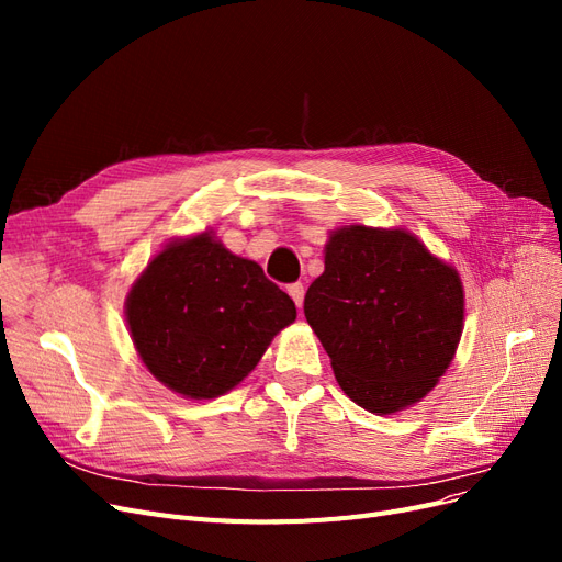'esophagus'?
Listing matches in <instances>:
<instances>
[{
	"instance_id": "1",
	"label": "esophagus",
	"mask_w": 562,
	"mask_h": 562,
	"mask_svg": "<svg viewBox=\"0 0 562 562\" xmlns=\"http://www.w3.org/2000/svg\"><path fill=\"white\" fill-rule=\"evenodd\" d=\"M288 295L293 297V302L297 304V310H302V302H304V285H302V283H291V285H288Z\"/></svg>"
}]
</instances>
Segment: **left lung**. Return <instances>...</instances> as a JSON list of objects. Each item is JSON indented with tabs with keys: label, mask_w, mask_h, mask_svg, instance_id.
Wrapping results in <instances>:
<instances>
[{
	"label": "left lung",
	"mask_w": 562,
	"mask_h": 562,
	"mask_svg": "<svg viewBox=\"0 0 562 562\" xmlns=\"http://www.w3.org/2000/svg\"><path fill=\"white\" fill-rule=\"evenodd\" d=\"M304 316L345 394L389 415L427 396L450 366L464 288L411 232L351 225L330 234Z\"/></svg>",
	"instance_id": "8db88e82"
}]
</instances>
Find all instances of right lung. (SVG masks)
I'll list each match as a JSON object with an SVG mask.
<instances>
[{"label": "right lung", "mask_w": 562, "mask_h": 562, "mask_svg": "<svg viewBox=\"0 0 562 562\" xmlns=\"http://www.w3.org/2000/svg\"><path fill=\"white\" fill-rule=\"evenodd\" d=\"M295 302L258 262L203 232L168 244L126 297L133 345L159 382L187 398L227 394L258 366Z\"/></svg>", "instance_id": "right-lung-1"}]
</instances>
